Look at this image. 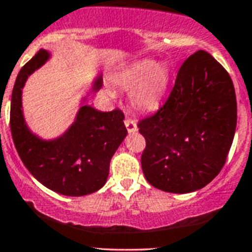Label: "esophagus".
<instances>
[{
  "label": "esophagus",
  "mask_w": 252,
  "mask_h": 252,
  "mask_svg": "<svg viewBox=\"0 0 252 252\" xmlns=\"http://www.w3.org/2000/svg\"><path fill=\"white\" fill-rule=\"evenodd\" d=\"M125 126H126V128H127L128 132H135V131H137V126H136V122L133 121V120L131 119H126L125 120Z\"/></svg>",
  "instance_id": "esophagus-1"
}]
</instances>
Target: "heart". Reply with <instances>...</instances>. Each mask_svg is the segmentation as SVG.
<instances>
[{"label": "heart", "mask_w": 252, "mask_h": 252, "mask_svg": "<svg viewBox=\"0 0 252 252\" xmlns=\"http://www.w3.org/2000/svg\"><path fill=\"white\" fill-rule=\"evenodd\" d=\"M170 79V68L151 59L137 60L112 75L121 88L131 91V103L137 110H155L161 102Z\"/></svg>", "instance_id": "heart-1"}]
</instances>
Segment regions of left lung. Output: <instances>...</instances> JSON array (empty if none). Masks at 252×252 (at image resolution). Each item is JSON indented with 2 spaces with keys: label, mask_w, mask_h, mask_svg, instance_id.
Wrapping results in <instances>:
<instances>
[{
  "label": "left lung",
  "mask_w": 252,
  "mask_h": 252,
  "mask_svg": "<svg viewBox=\"0 0 252 252\" xmlns=\"http://www.w3.org/2000/svg\"><path fill=\"white\" fill-rule=\"evenodd\" d=\"M236 122L230 74L207 51H195L180 66L165 103L137 124L146 140L141 155L146 180L179 194L206 187L223 168Z\"/></svg>",
  "instance_id": "1"
}]
</instances>
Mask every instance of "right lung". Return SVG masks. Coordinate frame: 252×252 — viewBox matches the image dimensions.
Masks as SVG:
<instances>
[{
    "label": "right lung",
    "instance_id": "right-lung-1",
    "mask_svg": "<svg viewBox=\"0 0 252 252\" xmlns=\"http://www.w3.org/2000/svg\"><path fill=\"white\" fill-rule=\"evenodd\" d=\"M49 58L48 51L40 49L17 74L10 112L13 144L24 165L46 188L69 197L91 194L106 184L111 158L127 135L125 116L120 110L101 112L83 104L62 136L43 140L31 132L22 112V88ZM101 87L102 78L97 77L92 91Z\"/></svg>",
    "mask_w": 252,
    "mask_h": 252
}]
</instances>
